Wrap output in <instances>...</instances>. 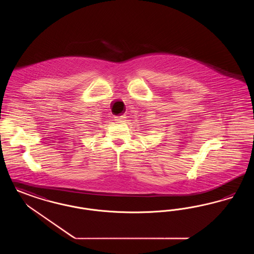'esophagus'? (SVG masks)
Returning a JSON list of instances; mask_svg holds the SVG:
<instances>
[{"mask_svg": "<svg viewBox=\"0 0 254 254\" xmlns=\"http://www.w3.org/2000/svg\"><path fill=\"white\" fill-rule=\"evenodd\" d=\"M118 121H121V120H124L125 118H126V115H119V116H116L115 117Z\"/></svg>", "mask_w": 254, "mask_h": 254, "instance_id": "34e87169", "label": "esophagus"}]
</instances>
